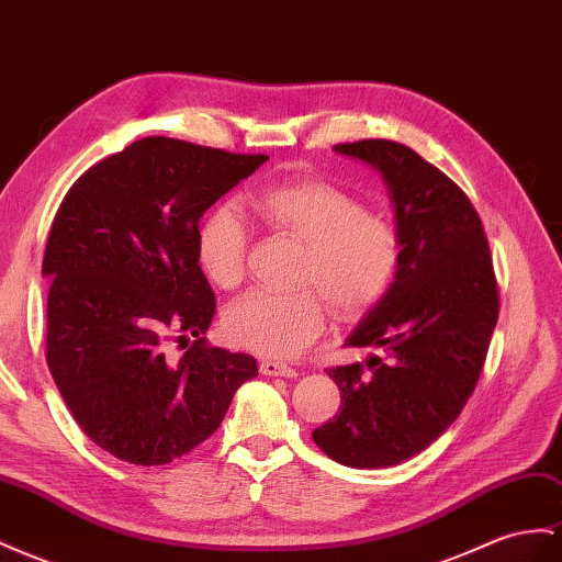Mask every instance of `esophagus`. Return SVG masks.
<instances>
[{
    "mask_svg": "<svg viewBox=\"0 0 562 562\" xmlns=\"http://www.w3.org/2000/svg\"><path fill=\"white\" fill-rule=\"evenodd\" d=\"M260 371L265 375H271V378H277V375H281V378H295L297 375V371L293 367H288V363H281V361H271V359L260 361Z\"/></svg>",
    "mask_w": 562,
    "mask_h": 562,
    "instance_id": "esophagus-1",
    "label": "esophagus"
}]
</instances>
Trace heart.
Segmentation results:
<instances>
[{"label":"heart","mask_w":562,"mask_h":562,"mask_svg":"<svg viewBox=\"0 0 562 562\" xmlns=\"http://www.w3.org/2000/svg\"><path fill=\"white\" fill-rule=\"evenodd\" d=\"M250 205L269 232L302 244L297 285H312L333 312L357 316L387 295L404 265V236L390 217L326 179L300 177L257 191ZM248 224L238 210H210L195 236L203 274L232 291L246 274ZM310 288L297 293H248L226 312V333L248 350L295 357L324 330L326 307Z\"/></svg>","instance_id":"obj_1"}]
</instances>
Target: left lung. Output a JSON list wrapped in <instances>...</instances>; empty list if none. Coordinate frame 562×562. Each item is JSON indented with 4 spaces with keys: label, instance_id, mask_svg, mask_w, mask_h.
I'll list each match as a JSON object with an SVG mask.
<instances>
[{
    "label": "left lung",
    "instance_id": "8db88e82",
    "mask_svg": "<svg viewBox=\"0 0 562 562\" xmlns=\"http://www.w3.org/2000/svg\"><path fill=\"white\" fill-rule=\"evenodd\" d=\"M383 175L404 236V265L387 295L345 345L362 363L328 369L340 412L312 432L326 457L387 468L430 447L473 394L498 318L487 236L468 195L416 150L387 139L338 144Z\"/></svg>",
    "mask_w": 562,
    "mask_h": 562
}]
</instances>
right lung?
<instances>
[{"label": "right lung", "mask_w": 562, "mask_h": 562, "mask_svg": "<svg viewBox=\"0 0 562 562\" xmlns=\"http://www.w3.org/2000/svg\"><path fill=\"white\" fill-rule=\"evenodd\" d=\"M265 160L146 136L89 168L56 212L42 262L47 363L78 426L120 461L184 457L257 375L250 355L203 338L215 295L195 236L205 210ZM168 339L190 345L179 362L164 359Z\"/></svg>", "instance_id": "1"}]
</instances>
